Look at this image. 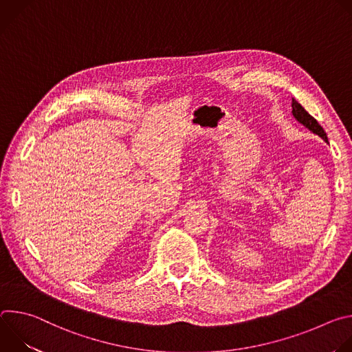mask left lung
Wrapping results in <instances>:
<instances>
[{
  "instance_id": "left-lung-1",
  "label": "left lung",
  "mask_w": 352,
  "mask_h": 352,
  "mask_svg": "<svg viewBox=\"0 0 352 352\" xmlns=\"http://www.w3.org/2000/svg\"><path fill=\"white\" fill-rule=\"evenodd\" d=\"M292 116H294V118L299 122V124H302L305 128H308L311 132H314L315 135H318V136H320L324 142H327L329 143V140H327V135H326V132H324V129L319 125V122L302 107L300 106L295 98H292Z\"/></svg>"
}]
</instances>
